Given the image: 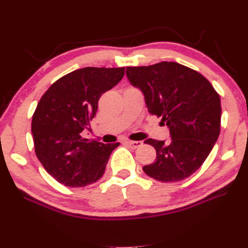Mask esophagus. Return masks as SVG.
Here are the masks:
<instances>
[{
  "label": "esophagus",
  "mask_w": 248,
  "mask_h": 248,
  "mask_svg": "<svg viewBox=\"0 0 248 248\" xmlns=\"http://www.w3.org/2000/svg\"><path fill=\"white\" fill-rule=\"evenodd\" d=\"M125 144H127V145L130 146L131 148H138V147L142 145L143 142H141V141H130V140H127V141H125Z\"/></svg>",
  "instance_id": "esophagus-1"
}]
</instances>
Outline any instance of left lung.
I'll use <instances>...</instances> for the list:
<instances>
[{"label":"left lung","mask_w":248,"mask_h":248,"mask_svg":"<svg viewBox=\"0 0 248 248\" xmlns=\"http://www.w3.org/2000/svg\"><path fill=\"white\" fill-rule=\"evenodd\" d=\"M127 77L141 89L151 115L169 127V142L148 139L156 159L143 167L160 182L190 177L204 163L217 141L221 124L218 92L204 76L174 62L127 67Z\"/></svg>","instance_id":"obj_1"}]
</instances>
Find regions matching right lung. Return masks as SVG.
<instances>
[{"instance_id":"1","label":"right lung","mask_w":248,"mask_h":248,"mask_svg":"<svg viewBox=\"0 0 248 248\" xmlns=\"http://www.w3.org/2000/svg\"><path fill=\"white\" fill-rule=\"evenodd\" d=\"M124 67H85L62 76L43 94L31 132L34 152L48 174L70 187L96 182L119 143L83 137L96 115L98 100L123 79Z\"/></svg>"}]
</instances>
